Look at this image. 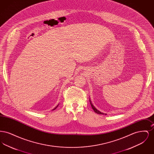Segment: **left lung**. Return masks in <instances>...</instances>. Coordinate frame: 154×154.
<instances>
[{"mask_svg": "<svg viewBox=\"0 0 154 154\" xmlns=\"http://www.w3.org/2000/svg\"><path fill=\"white\" fill-rule=\"evenodd\" d=\"M89 102H90V104H91V107H92V109L94 110V111L96 113H97V114H105V113H103V112H100V111H99L98 110H97L96 109L95 107V106L93 105V104L91 102V99H90V98H89Z\"/></svg>", "mask_w": 154, "mask_h": 154, "instance_id": "obj_1", "label": "left lung"}]
</instances>
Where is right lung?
I'll use <instances>...</instances> for the list:
<instances>
[{
    "label": "right lung",
    "instance_id": "1",
    "mask_svg": "<svg viewBox=\"0 0 154 154\" xmlns=\"http://www.w3.org/2000/svg\"><path fill=\"white\" fill-rule=\"evenodd\" d=\"M59 104H58V105H57V106H56V107H55V108H54V109L52 110H55V109L58 107Z\"/></svg>",
    "mask_w": 154,
    "mask_h": 154
}]
</instances>
